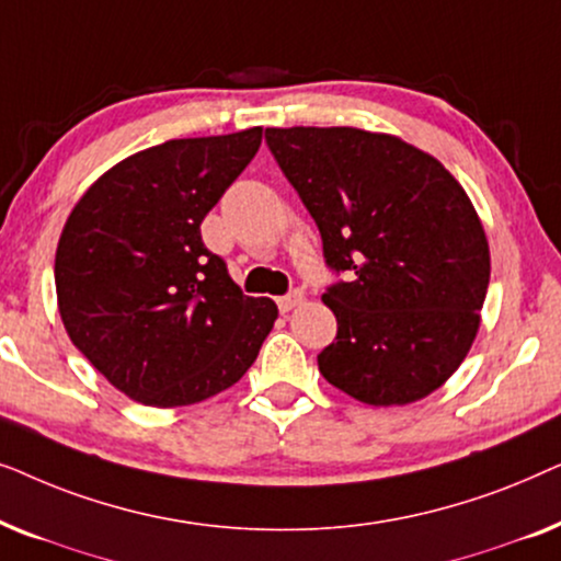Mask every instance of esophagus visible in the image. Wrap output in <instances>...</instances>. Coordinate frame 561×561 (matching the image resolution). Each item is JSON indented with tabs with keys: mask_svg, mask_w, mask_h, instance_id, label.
Segmentation results:
<instances>
[{
	"mask_svg": "<svg viewBox=\"0 0 561 561\" xmlns=\"http://www.w3.org/2000/svg\"><path fill=\"white\" fill-rule=\"evenodd\" d=\"M301 304H304V294H301V290H294V294L278 298V309H280L283 313L294 311L296 306H301Z\"/></svg>",
	"mask_w": 561,
	"mask_h": 561,
	"instance_id": "1",
	"label": "esophagus"
}]
</instances>
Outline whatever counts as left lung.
I'll use <instances>...</instances> for the list:
<instances>
[{
    "mask_svg": "<svg viewBox=\"0 0 561 561\" xmlns=\"http://www.w3.org/2000/svg\"><path fill=\"white\" fill-rule=\"evenodd\" d=\"M265 142L317 221L336 340L319 373L367 405L421 401L462 365L490 283L485 229L428 152L357 127H267Z\"/></svg>",
    "mask_w": 561,
    "mask_h": 561,
    "instance_id": "obj_1",
    "label": "left lung"
}]
</instances>
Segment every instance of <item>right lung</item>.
Returning a JSON list of instances; mask_svg holds the SVG:
<instances>
[{"label": "right lung", "mask_w": 561, "mask_h": 561, "mask_svg": "<svg viewBox=\"0 0 561 561\" xmlns=\"http://www.w3.org/2000/svg\"><path fill=\"white\" fill-rule=\"evenodd\" d=\"M263 142V127L186 137L110 168L68 214L56 250L71 342L122 393L158 409L234 386L278 306L244 296L204 248L202 221Z\"/></svg>", "instance_id": "add662e5"}]
</instances>
